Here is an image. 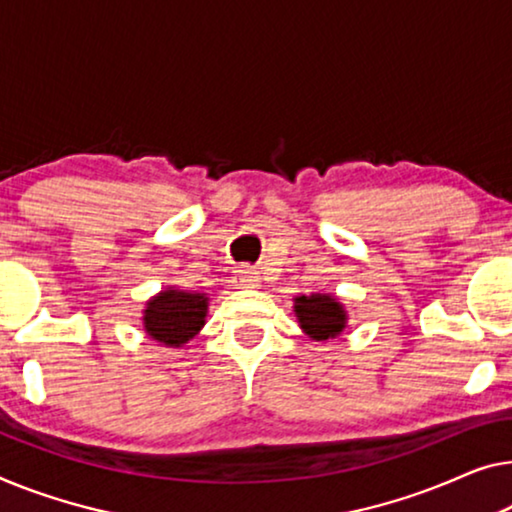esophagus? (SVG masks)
Returning <instances> with one entry per match:
<instances>
[{"mask_svg":"<svg viewBox=\"0 0 512 512\" xmlns=\"http://www.w3.org/2000/svg\"><path fill=\"white\" fill-rule=\"evenodd\" d=\"M236 280H239L241 287H259V271L253 269V266H239V271H236Z\"/></svg>","mask_w":512,"mask_h":512,"instance_id":"1","label":"esophagus"}]
</instances>
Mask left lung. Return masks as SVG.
Here are the masks:
<instances>
[{
  "label": "left lung",
  "instance_id": "8db88e82",
  "mask_svg": "<svg viewBox=\"0 0 512 512\" xmlns=\"http://www.w3.org/2000/svg\"><path fill=\"white\" fill-rule=\"evenodd\" d=\"M294 312L299 317L301 329L315 340L335 338L345 329V310L338 301L326 294L299 296L294 301Z\"/></svg>",
  "mask_w": 512,
  "mask_h": 512
}]
</instances>
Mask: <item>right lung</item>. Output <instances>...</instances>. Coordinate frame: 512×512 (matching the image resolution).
Listing matches in <instances>:
<instances>
[{
    "mask_svg": "<svg viewBox=\"0 0 512 512\" xmlns=\"http://www.w3.org/2000/svg\"><path fill=\"white\" fill-rule=\"evenodd\" d=\"M207 299L202 294H188L181 289H165L147 303L144 310V329L151 338L179 347L204 326Z\"/></svg>",
    "mask_w": 512,
    "mask_h": 512,
    "instance_id": "1",
    "label": "right lung"
}]
</instances>
